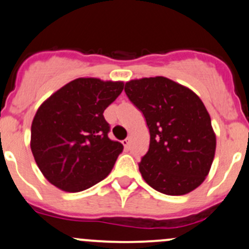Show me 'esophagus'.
<instances>
[{"mask_svg": "<svg viewBox=\"0 0 249 249\" xmlns=\"http://www.w3.org/2000/svg\"><path fill=\"white\" fill-rule=\"evenodd\" d=\"M123 144H124V147L126 148V149H130V144H131V142H130L129 139H125L123 141Z\"/></svg>", "mask_w": 249, "mask_h": 249, "instance_id": "1", "label": "esophagus"}]
</instances>
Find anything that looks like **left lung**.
Returning a JSON list of instances; mask_svg holds the SVG:
<instances>
[{"label":"left lung","instance_id":"obj_1","mask_svg":"<svg viewBox=\"0 0 249 249\" xmlns=\"http://www.w3.org/2000/svg\"><path fill=\"white\" fill-rule=\"evenodd\" d=\"M125 92L149 129V149L139 164L145 183L166 195L196 189L210 172L217 144L200 97L166 77L132 79Z\"/></svg>","mask_w":249,"mask_h":249}]
</instances>
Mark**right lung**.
Here are the masks:
<instances>
[{
    "mask_svg": "<svg viewBox=\"0 0 249 249\" xmlns=\"http://www.w3.org/2000/svg\"><path fill=\"white\" fill-rule=\"evenodd\" d=\"M123 89V82L77 78L39 106L30 144L37 166L53 185L77 193L109 175L124 147L108 137L104 112Z\"/></svg>",
    "mask_w": 249,
    "mask_h": 249,
    "instance_id": "add662e5",
    "label": "right lung"
}]
</instances>
